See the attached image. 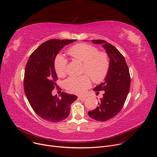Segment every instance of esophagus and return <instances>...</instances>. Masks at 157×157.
Instances as JSON below:
<instances>
[{
  "instance_id": "1",
  "label": "esophagus",
  "mask_w": 157,
  "mask_h": 157,
  "mask_svg": "<svg viewBox=\"0 0 157 157\" xmlns=\"http://www.w3.org/2000/svg\"><path fill=\"white\" fill-rule=\"evenodd\" d=\"M78 99H80L81 101H85L86 100V97H83V96H78Z\"/></svg>"
}]
</instances>
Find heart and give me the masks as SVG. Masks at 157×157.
<instances>
[{
	"mask_svg": "<svg viewBox=\"0 0 157 157\" xmlns=\"http://www.w3.org/2000/svg\"><path fill=\"white\" fill-rule=\"evenodd\" d=\"M68 54L74 60L83 63L82 73L86 74L67 78L65 85L68 91L77 94H83L91 86L90 76L95 83H100L105 78L110 66L109 58L105 52H98L95 46L81 43L70 48ZM67 64V60L65 58L59 57L56 59L54 66L59 76L65 75Z\"/></svg>",
	"mask_w": 157,
	"mask_h": 157,
	"instance_id": "heart-1",
	"label": "heart"
}]
</instances>
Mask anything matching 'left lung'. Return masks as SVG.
<instances>
[{"label": "left lung", "mask_w": 157, "mask_h": 157, "mask_svg": "<svg viewBox=\"0 0 157 157\" xmlns=\"http://www.w3.org/2000/svg\"><path fill=\"white\" fill-rule=\"evenodd\" d=\"M96 44H102L110 58V66L104 82L94 89L104 91L98 106L88 114L92 118L105 121L117 115L123 108L130 86L129 69L124 57L112 44L103 40H92Z\"/></svg>", "instance_id": "left-lung-1"}]
</instances>
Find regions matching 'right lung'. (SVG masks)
<instances>
[{
	"label": "right lung",
	"instance_id": "add662e5",
	"mask_svg": "<svg viewBox=\"0 0 157 157\" xmlns=\"http://www.w3.org/2000/svg\"><path fill=\"white\" fill-rule=\"evenodd\" d=\"M77 40L51 39L35 50L27 62L24 88L33 111L50 122H59L67 118L71 105L77 100L75 95L62 92L61 98L54 96L52 90L58 79L54 62L59 51Z\"/></svg>",
	"mask_w": 157,
	"mask_h": 157
}]
</instances>
